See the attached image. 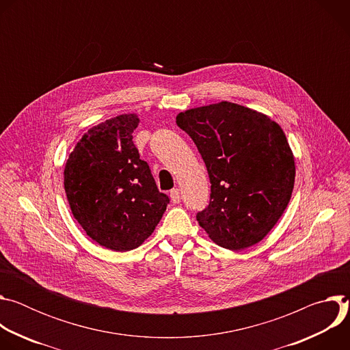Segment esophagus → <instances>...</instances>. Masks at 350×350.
I'll use <instances>...</instances> for the list:
<instances>
[{"mask_svg":"<svg viewBox=\"0 0 350 350\" xmlns=\"http://www.w3.org/2000/svg\"><path fill=\"white\" fill-rule=\"evenodd\" d=\"M170 199H172V202H173V204H180V201H181L180 189H177V188L172 189V191H170Z\"/></svg>","mask_w":350,"mask_h":350,"instance_id":"1","label":"esophagus"}]
</instances>
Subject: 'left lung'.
I'll list each match as a JSON object with an SVG mask.
<instances>
[{"mask_svg":"<svg viewBox=\"0 0 350 350\" xmlns=\"http://www.w3.org/2000/svg\"><path fill=\"white\" fill-rule=\"evenodd\" d=\"M176 123L195 142L211 178V201L196 220L230 251L260 242L286 209L295 159L269 116L221 101L180 112Z\"/></svg>","mask_w":350,"mask_h":350,"instance_id":"obj_1","label":"left lung"}]
</instances>
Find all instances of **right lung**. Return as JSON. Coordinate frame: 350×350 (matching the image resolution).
Wrapping results in <instances>:
<instances>
[{"label": "right lung", "instance_id": "1", "mask_svg": "<svg viewBox=\"0 0 350 350\" xmlns=\"http://www.w3.org/2000/svg\"><path fill=\"white\" fill-rule=\"evenodd\" d=\"M138 123L137 115L127 113L91 127L64 170L75 219L91 239L116 252L138 247L169 204L133 142Z\"/></svg>", "mask_w": 350, "mask_h": 350}]
</instances>
